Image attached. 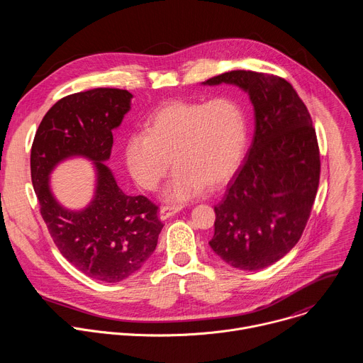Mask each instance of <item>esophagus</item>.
Listing matches in <instances>:
<instances>
[{"label": "esophagus", "instance_id": "34e87169", "mask_svg": "<svg viewBox=\"0 0 363 363\" xmlns=\"http://www.w3.org/2000/svg\"><path fill=\"white\" fill-rule=\"evenodd\" d=\"M182 210L181 205H165V206H161L160 210V218L161 220H167L175 214H178L179 211Z\"/></svg>", "mask_w": 363, "mask_h": 363}]
</instances>
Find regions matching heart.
I'll return each instance as SVG.
<instances>
[{
	"mask_svg": "<svg viewBox=\"0 0 363 363\" xmlns=\"http://www.w3.org/2000/svg\"><path fill=\"white\" fill-rule=\"evenodd\" d=\"M247 138V118L235 99L175 100L155 111L143 132L128 136L125 162L138 185L155 191L174 160L177 169L164 196L186 201L201 194L205 185L218 188L235 174Z\"/></svg>",
	"mask_w": 363,
	"mask_h": 363,
	"instance_id": "b5f03b06",
	"label": "heart"
}]
</instances>
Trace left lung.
Segmentation results:
<instances>
[{
	"instance_id": "obj_1",
	"label": "left lung",
	"mask_w": 363,
	"mask_h": 363,
	"mask_svg": "<svg viewBox=\"0 0 363 363\" xmlns=\"http://www.w3.org/2000/svg\"><path fill=\"white\" fill-rule=\"evenodd\" d=\"M238 86L254 106L245 161L214 206V252L231 267L255 272L300 240L316 198L320 155L312 118L293 86L273 74L233 70L202 84Z\"/></svg>"
}]
</instances>
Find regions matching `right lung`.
Segmentation results:
<instances>
[{"label":"right lung","mask_w":363,"mask_h":363,"mask_svg":"<svg viewBox=\"0 0 363 363\" xmlns=\"http://www.w3.org/2000/svg\"><path fill=\"white\" fill-rule=\"evenodd\" d=\"M132 94L99 87L60 99L43 118L31 146V181L41 217L66 260L90 279L118 283L136 273L157 248L164 224L146 196H129L105 164L113 133L130 109ZM82 156L94 162L96 185L82 211L56 199L49 175L60 162Z\"/></svg>","instance_id":"add662e5"}]
</instances>
